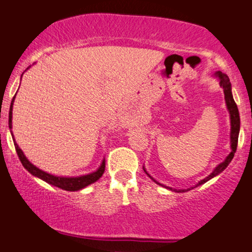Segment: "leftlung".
<instances>
[{
  "label": "left lung",
  "instance_id": "obj_1",
  "mask_svg": "<svg viewBox=\"0 0 252 252\" xmlns=\"http://www.w3.org/2000/svg\"><path fill=\"white\" fill-rule=\"evenodd\" d=\"M216 77L219 79V85L221 86L222 90H224V94H225V102H226V106H227V110H228V114H230V120H231V134H230V138H231V153L227 155V158H225L224 161L220 164H218V166L216 167L215 170H213L212 173L209 176H206L205 179H202L198 182V184L195 185L194 187H190L189 189H172L170 187H167V189H170V190H175V192H186V190H189V189H195V187L200 186V185L205 184L206 181H209L210 179L215 178L218 174H220V173L224 170L226 167L228 166V163L232 161L233 156H235V153L237 150V144H238V135H239V129H241V118H239V112H238V108H237V104L235 103V99H233V96H232V92H231V83H230V79H228V77L226 76L225 73H222V72L218 71L216 73ZM143 170L146 172V174L149 176L152 180H154V178H152L148 174V172H147L146 169H144L143 167ZM156 184L158 185H161V186H163L162 184H160V182H158L156 180H154ZM166 187V186H163Z\"/></svg>",
  "mask_w": 252,
  "mask_h": 252
}]
</instances>
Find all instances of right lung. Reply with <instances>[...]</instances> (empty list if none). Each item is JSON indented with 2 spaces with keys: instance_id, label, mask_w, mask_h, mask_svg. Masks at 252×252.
<instances>
[{
  "instance_id": "right-lung-1",
  "label": "right lung",
  "mask_w": 252,
  "mask_h": 252,
  "mask_svg": "<svg viewBox=\"0 0 252 252\" xmlns=\"http://www.w3.org/2000/svg\"><path fill=\"white\" fill-rule=\"evenodd\" d=\"M14 99H15V96H14L13 100H11L10 109H9V129H11V118H13ZM11 136H13V134H11ZM14 146H15L17 156H19L22 166H24L32 175L41 179V180L46 181L47 184L52 185V186L59 187V189H65V190H71V192H74V190H79V189H85V187L89 186V185L96 182L98 179L103 175L104 170H105V158H104V160L102 161V164L99 166V168H98L96 172L90 173V174L82 175V176H72V178H67V176L52 175V174H50V173H46V172H43V170L39 169L37 167L34 166L33 163H31L30 160L26 158L24 152H22V150L20 149V147L17 146L15 140H14Z\"/></svg>"
}]
</instances>
